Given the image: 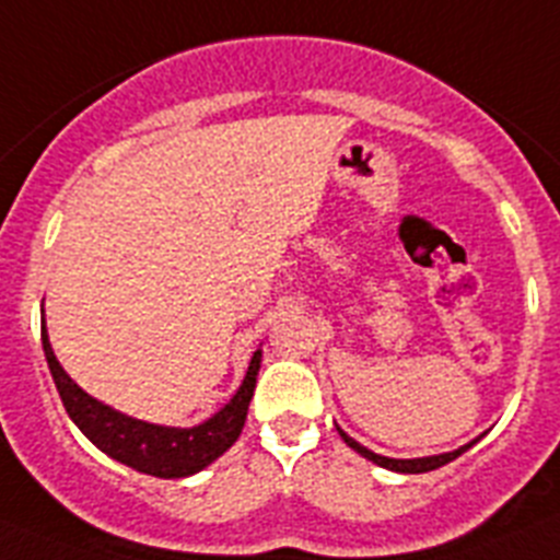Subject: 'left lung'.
Listing matches in <instances>:
<instances>
[{
  "label": "left lung",
  "mask_w": 560,
  "mask_h": 560,
  "mask_svg": "<svg viewBox=\"0 0 560 560\" xmlns=\"http://www.w3.org/2000/svg\"><path fill=\"white\" fill-rule=\"evenodd\" d=\"M339 429V427H336ZM339 434H341V440H345V443H348L350 448H353L355 454H361V457H368L370 463H375V465H381V468H389V471H398V474H427V471H434V468H440V465H446V463H452V459H457L459 454L463 452H468V448L474 446V443H477V440H471V443H465V446H459L457 452H446V454H432V457H415V459H395V457H381V454H375V452H370V448H364L361 446V443H355L353 438H350V434H345L339 429Z\"/></svg>",
  "instance_id": "left-lung-1"
}]
</instances>
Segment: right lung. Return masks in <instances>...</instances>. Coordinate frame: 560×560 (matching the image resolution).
<instances>
[{
	"label": "right lung",
	"mask_w": 560,
	"mask_h": 560,
	"mask_svg": "<svg viewBox=\"0 0 560 560\" xmlns=\"http://www.w3.org/2000/svg\"><path fill=\"white\" fill-rule=\"evenodd\" d=\"M42 345L49 373H52L63 409L72 418V423L112 459L128 465L133 471L162 479H182L205 471L207 465L215 463L235 443L246 423L249 400L255 395L257 370H260V359H264V350H255L241 387L219 412L210 415L199 427L179 429L128 418V415L117 412L103 400L92 398L86 389L78 387L52 353L47 325L42 328Z\"/></svg>",
	"instance_id": "obj_1"
}]
</instances>
